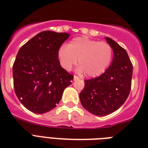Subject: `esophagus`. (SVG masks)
I'll return each instance as SVG.
<instances>
[{"mask_svg": "<svg viewBox=\"0 0 148 148\" xmlns=\"http://www.w3.org/2000/svg\"><path fill=\"white\" fill-rule=\"evenodd\" d=\"M78 79H79V77H78L77 76H76V75H74V80H78Z\"/></svg>", "mask_w": 148, "mask_h": 148, "instance_id": "obj_1", "label": "esophagus"}]
</instances>
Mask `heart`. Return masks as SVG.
I'll use <instances>...</instances> for the list:
<instances>
[{
    "instance_id": "b5f03b06",
    "label": "heart",
    "mask_w": 148,
    "mask_h": 148,
    "mask_svg": "<svg viewBox=\"0 0 148 148\" xmlns=\"http://www.w3.org/2000/svg\"><path fill=\"white\" fill-rule=\"evenodd\" d=\"M60 64L66 71L71 70L77 62V71L86 73L94 77L103 74L110 64L112 58V49L109 43L98 42L86 37H77L68 45H62L58 51Z\"/></svg>"
}]
</instances>
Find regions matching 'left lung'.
Instances as JSON below:
<instances>
[{
    "label": "left lung",
    "instance_id": "1",
    "mask_svg": "<svg viewBox=\"0 0 148 148\" xmlns=\"http://www.w3.org/2000/svg\"><path fill=\"white\" fill-rule=\"evenodd\" d=\"M106 39L113 50L112 62L100 76L85 80L80 93L83 107L99 116L109 115L124 104L130 93L133 71L125 49L110 38Z\"/></svg>",
    "mask_w": 148,
    "mask_h": 148
}]
</instances>
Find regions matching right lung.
<instances>
[{
    "instance_id": "add662e5",
    "label": "right lung",
    "mask_w": 148,
    "mask_h": 148,
    "mask_svg": "<svg viewBox=\"0 0 148 148\" xmlns=\"http://www.w3.org/2000/svg\"><path fill=\"white\" fill-rule=\"evenodd\" d=\"M70 35L43 31L24 44L13 65L16 97L29 111L45 113L57 106L74 76L64 70L58 51Z\"/></svg>"
}]
</instances>
